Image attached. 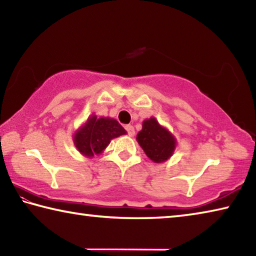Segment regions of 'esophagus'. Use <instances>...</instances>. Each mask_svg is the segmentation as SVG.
I'll return each instance as SVG.
<instances>
[{
  "mask_svg": "<svg viewBox=\"0 0 256 256\" xmlns=\"http://www.w3.org/2000/svg\"><path fill=\"white\" fill-rule=\"evenodd\" d=\"M125 130H126L128 136H133L134 133H136V131H134V128L132 126V125H126V126H125Z\"/></svg>",
  "mask_w": 256,
  "mask_h": 256,
  "instance_id": "obj_1",
  "label": "esophagus"
}]
</instances>
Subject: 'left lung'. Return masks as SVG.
Returning a JSON list of instances; mask_svg holds the SVG:
<instances>
[{
    "mask_svg": "<svg viewBox=\"0 0 256 256\" xmlns=\"http://www.w3.org/2000/svg\"><path fill=\"white\" fill-rule=\"evenodd\" d=\"M136 140L146 154L154 162H162L174 152L176 142L166 128L160 126L154 118L146 120Z\"/></svg>",
    "mask_w": 256,
    "mask_h": 256,
    "instance_id": "obj_1",
    "label": "left lung"
}]
</instances>
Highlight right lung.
Instances as JSON below:
<instances>
[{
    "label": "right lung",
    "mask_w": 256,
    "mask_h": 256,
    "mask_svg": "<svg viewBox=\"0 0 256 256\" xmlns=\"http://www.w3.org/2000/svg\"><path fill=\"white\" fill-rule=\"evenodd\" d=\"M118 120L92 116L74 136V144L82 154L92 157L94 154H100L110 144L112 138L125 134Z\"/></svg>",
    "instance_id": "1"
}]
</instances>
